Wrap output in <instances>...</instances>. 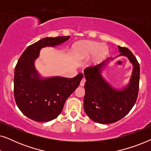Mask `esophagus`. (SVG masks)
Returning <instances> with one entry per match:
<instances>
[{
  "mask_svg": "<svg viewBox=\"0 0 151 151\" xmlns=\"http://www.w3.org/2000/svg\"><path fill=\"white\" fill-rule=\"evenodd\" d=\"M85 82H86V79H85V78H83L82 79V80L81 81H80V86H83L84 85V84H85Z\"/></svg>",
  "mask_w": 151,
  "mask_h": 151,
  "instance_id": "34e87169",
  "label": "esophagus"
}]
</instances>
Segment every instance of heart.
<instances>
[{
  "label": "heart",
  "mask_w": 151,
  "mask_h": 151,
  "mask_svg": "<svg viewBox=\"0 0 151 151\" xmlns=\"http://www.w3.org/2000/svg\"><path fill=\"white\" fill-rule=\"evenodd\" d=\"M76 53L80 59H86L96 55V62H100L108 53V48L104 45L91 41H84L78 45Z\"/></svg>",
  "instance_id": "1"
}]
</instances>
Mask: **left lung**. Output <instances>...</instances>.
<instances>
[{"label":"left lung","mask_w":151,"mask_h":151,"mask_svg":"<svg viewBox=\"0 0 151 151\" xmlns=\"http://www.w3.org/2000/svg\"><path fill=\"white\" fill-rule=\"evenodd\" d=\"M118 49L120 53L118 56L127 57L133 66L129 84L123 89H115L101 75L110 58L97 66L86 68L84 71L86 80L84 84V111L93 121L100 124L113 123L123 118L131 110L137 98L139 65L129 49L120 46Z\"/></svg>","instance_id":"obj_1"}]
</instances>
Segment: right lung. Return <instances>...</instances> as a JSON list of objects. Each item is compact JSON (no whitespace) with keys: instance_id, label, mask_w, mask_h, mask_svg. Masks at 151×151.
<instances>
[{"instance_id":"obj_1","label":"right lung","mask_w":151,"mask_h":151,"mask_svg":"<svg viewBox=\"0 0 151 151\" xmlns=\"http://www.w3.org/2000/svg\"><path fill=\"white\" fill-rule=\"evenodd\" d=\"M69 38L41 39L29 45L18 60L14 71V98L20 111L33 120L44 122L56 118L83 78L80 73L72 78L57 76L44 79L35 69L34 60L38 58L41 49L60 45Z\"/></svg>"}]
</instances>
